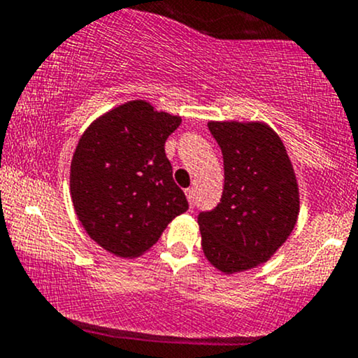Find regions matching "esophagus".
I'll return each instance as SVG.
<instances>
[{
  "label": "esophagus",
  "instance_id": "34e87169",
  "mask_svg": "<svg viewBox=\"0 0 358 358\" xmlns=\"http://www.w3.org/2000/svg\"><path fill=\"white\" fill-rule=\"evenodd\" d=\"M185 195H187L190 208H193V205H195V193H193V188H187V190H185Z\"/></svg>",
  "mask_w": 358,
  "mask_h": 358
}]
</instances>
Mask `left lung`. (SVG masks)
<instances>
[{
	"instance_id": "obj_1",
	"label": "left lung",
	"mask_w": 358,
	"mask_h": 358,
	"mask_svg": "<svg viewBox=\"0 0 358 358\" xmlns=\"http://www.w3.org/2000/svg\"><path fill=\"white\" fill-rule=\"evenodd\" d=\"M224 156V193L200 212L202 249L224 274L249 271L285 244L296 225L299 188L281 138L266 122L210 121Z\"/></svg>"
}]
</instances>
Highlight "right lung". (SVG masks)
Wrapping results in <instances>:
<instances>
[{
	"label": "right lung",
	"instance_id": "add662e5",
	"mask_svg": "<svg viewBox=\"0 0 358 358\" xmlns=\"http://www.w3.org/2000/svg\"><path fill=\"white\" fill-rule=\"evenodd\" d=\"M180 122L150 102L129 101L97 117L79 139L71 163L73 208L90 239L114 256H141L188 210L165 155Z\"/></svg>",
	"mask_w": 358,
	"mask_h": 358
}]
</instances>
